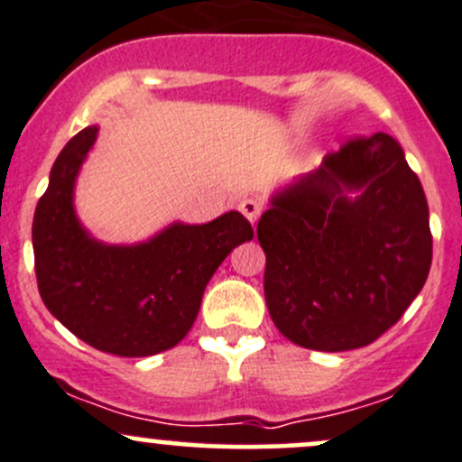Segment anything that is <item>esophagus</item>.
Here are the masks:
<instances>
[{
  "label": "esophagus",
  "mask_w": 462,
  "mask_h": 462,
  "mask_svg": "<svg viewBox=\"0 0 462 462\" xmlns=\"http://www.w3.org/2000/svg\"><path fill=\"white\" fill-rule=\"evenodd\" d=\"M262 200L259 199H244L240 200V211L244 214V218H246L251 225H254V222L259 220V216H262Z\"/></svg>",
  "instance_id": "1"
}]
</instances>
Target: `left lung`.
<instances>
[{
    "mask_svg": "<svg viewBox=\"0 0 462 462\" xmlns=\"http://www.w3.org/2000/svg\"><path fill=\"white\" fill-rule=\"evenodd\" d=\"M257 240L270 318L309 350H355L381 337L432 263L424 188L383 132L350 140L281 188Z\"/></svg>",
    "mask_w": 462,
    "mask_h": 462,
    "instance_id": "obj_1",
    "label": "left lung"
}]
</instances>
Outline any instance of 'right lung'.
<instances>
[{"instance_id":"1","label":"right lung","mask_w":462,"mask_h":462,"mask_svg":"<svg viewBox=\"0 0 462 462\" xmlns=\"http://www.w3.org/2000/svg\"><path fill=\"white\" fill-rule=\"evenodd\" d=\"M99 127L81 129L53 162L32 222L42 302L75 337L116 356H151L188 335L226 254L253 240L240 211L172 222L140 244L95 240L75 214V181Z\"/></svg>"}]
</instances>
